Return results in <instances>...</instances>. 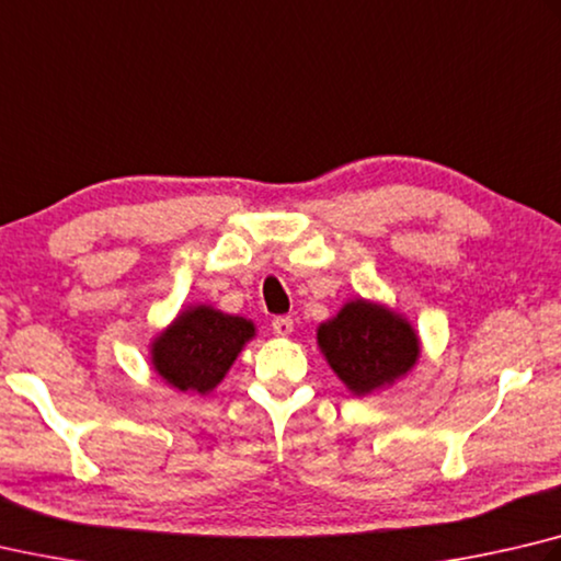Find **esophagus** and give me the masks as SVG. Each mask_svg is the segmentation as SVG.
Listing matches in <instances>:
<instances>
[{
  "instance_id": "esophagus-1",
  "label": "esophagus",
  "mask_w": 561,
  "mask_h": 561,
  "mask_svg": "<svg viewBox=\"0 0 561 561\" xmlns=\"http://www.w3.org/2000/svg\"><path fill=\"white\" fill-rule=\"evenodd\" d=\"M272 331L277 335H289L294 331V321L289 316H277V319L272 321Z\"/></svg>"
}]
</instances>
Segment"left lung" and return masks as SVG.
Here are the masks:
<instances>
[{
  "mask_svg": "<svg viewBox=\"0 0 561 561\" xmlns=\"http://www.w3.org/2000/svg\"><path fill=\"white\" fill-rule=\"evenodd\" d=\"M321 353L353 394H370L412 370L420 339L410 321L380 304L355 299L319 325Z\"/></svg>",
  "mask_w": 561,
  "mask_h": 561,
  "instance_id": "1",
  "label": "left lung"
}]
</instances>
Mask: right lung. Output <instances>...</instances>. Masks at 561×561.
I'll return each instance as SVG.
<instances>
[{
	"instance_id": "1",
	"label": "right lung",
	"mask_w": 561,
	"mask_h": 561,
	"mask_svg": "<svg viewBox=\"0 0 561 561\" xmlns=\"http://www.w3.org/2000/svg\"><path fill=\"white\" fill-rule=\"evenodd\" d=\"M254 335L252 321L210 307H191L151 343V365L181 392L208 394Z\"/></svg>"
}]
</instances>
